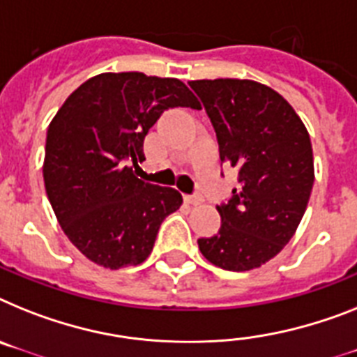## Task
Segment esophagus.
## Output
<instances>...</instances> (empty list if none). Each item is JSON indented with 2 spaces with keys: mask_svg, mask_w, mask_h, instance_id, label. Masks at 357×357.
<instances>
[{
  "mask_svg": "<svg viewBox=\"0 0 357 357\" xmlns=\"http://www.w3.org/2000/svg\"><path fill=\"white\" fill-rule=\"evenodd\" d=\"M185 202L190 203V205H202V203H203V196L199 192L190 194V196H185Z\"/></svg>",
  "mask_w": 357,
  "mask_h": 357,
  "instance_id": "obj_1",
  "label": "esophagus"
}]
</instances>
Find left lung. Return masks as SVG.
<instances>
[{"label":"left lung","instance_id":"1","mask_svg":"<svg viewBox=\"0 0 357 357\" xmlns=\"http://www.w3.org/2000/svg\"><path fill=\"white\" fill-rule=\"evenodd\" d=\"M220 145L238 169V188L218 205L221 229L197 245L212 265L252 271L281 252L307 211L314 185L312 145L303 121L271 86L250 79H197Z\"/></svg>","mask_w":357,"mask_h":357}]
</instances>
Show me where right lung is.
Listing matches in <instances>:
<instances>
[{
  "mask_svg": "<svg viewBox=\"0 0 357 357\" xmlns=\"http://www.w3.org/2000/svg\"><path fill=\"white\" fill-rule=\"evenodd\" d=\"M199 109L188 86L143 72H105L77 86L50 121L43 179L52 211L72 245L118 271L151 256L178 190L136 178L143 142L165 110Z\"/></svg>",
  "mask_w": 357,
  "mask_h": 357,
  "instance_id": "right-lung-1",
  "label": "right lung"
}]
</instances>
